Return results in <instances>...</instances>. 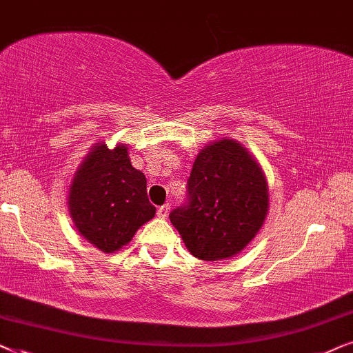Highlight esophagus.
Instances as JSON below:
<instances>
[{"instance_id": "34e87169", "label": "esophagus", "mask_w": 353, "mask_h": 353, "mask_svg": "<svg viewBox=\"0 0 353 353\" xmlns=\"http://www.w3.org/2000/svg\"><path fill=\"white\" fill-rule=\"evenodd\" d=\"M157 214H158V218L166 219V218H168V214H169V205H163V206H159L158 211H157Z\"/></svg>"}]
</instances>
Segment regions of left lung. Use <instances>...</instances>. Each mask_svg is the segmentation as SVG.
<instances>
[{"instance_id":"8db88e82","label":"left lung","mask_w":353,"mask_h":353,"mask_svg":"<svg viewBox=\"0 0 353 353\" xmlns=\"http://www.w3.org/2000/svg\"><path fill=\"white\" fill-rule=\"evenodd\" d=\"M187 192L189 203L174 210L169 219L187 250L205 261L239 255L255 239L270 210L260 163L231 137L200 150Z\"/></svg>"}]
</instances>
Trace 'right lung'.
I'll list each match as a JSON object with an SVG mask.
<instances>
[{
    "mask_svg": "<svg viewBox=\"0 0 353 353\" xmlns=\"http://www.w3.org/2000/svg\"><path fill=\"white\" fill-rule=\"evenodd\" d=\"M128 145L95 143L70 181L68 208L74 228L105 253H114L154 218L147 177L130 163Z\"/></svg>",
    "mask_w": 353,
    "mask_h": 353,
    "instance_id": "right-lung-1",
    "label": "right lung"
}]
</instances>
